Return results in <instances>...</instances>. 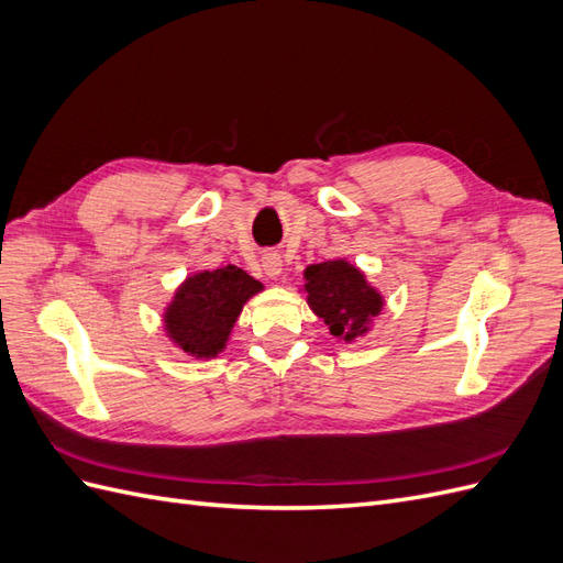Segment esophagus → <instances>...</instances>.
Listing matches in <instances>:
<instances>
[{
	"label": "esophagus",
	"mask_w": 563,
	"mask_h": 563,
	"mask_svg": "<svg viewBox=\"0 0 563 563\" xmlns=\"http://www.w3.org/2000/svg\"><path fill=\"white\" fill-rule=\"evenodd\" d=\"M282 269H284L282 255H277V253H265V255H263V272H265V275H267L269 279L279 277Z\"/></svg>",
	"instance_id": "1"
}]
</instances>
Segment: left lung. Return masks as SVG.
<instances>
[{
  "instance_id": "8db88e82",
  "label": "left lung",
  "mask_w": 563,
  "mask_h": 563,
  "mask_svg": "<svg viewBox=\"0 0 563 563\" xmlns=\"http://www.w3.org/2000/svg\"><path fill=\"white\" fill-rule=\"evenodd\" d=\"M302 277L300 291L308 294L310 310L345 343L364 338L385 308V296L345 258L308 265Z\"/></svg>"
}]
</instances>
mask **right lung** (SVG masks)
<instances>
[{
    "mask_svg": "<svg viewBox=\"0 0 563 563\" xmlns=\"http://www.w3.org/2000/svg\"><path fill=\"white\" fill-rule=\"evenodd\" d=\"M261 291L263 284L236 265L192 272L166 302L164 333L192 360H213L228 347L244 305Z\"/></svg>",
    "mask_w": 563,
    "mask_h": 563,
    "instance_id": "obj_1",
    "label": "right lung"
}]
</instances>
